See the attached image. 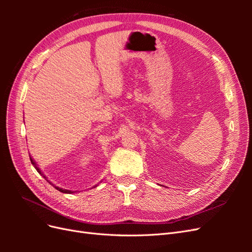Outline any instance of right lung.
<instances>
[{
  "instance_id": "obj_1",
  "label": "right lung",
  "mask_w": 252,
  "mask_h": 252,
  "mask_svg": "<svg viewBox=\"0 0 252 252\" xmlns=\"http://www.w3.org/2000/svg\"><path fill=\"white\" fill-rule=\"evenodd\" d=\"M29 158H30V161H32V165L34 166V168L36 169V171H37V172H39L40 174H42V175H43V177H44L45 179H46V180H47V178H46V177H45V175H44V174L42 173V171L40 170V168H39V167H37V165H36V164H35V162L33 161V158H32V157H30V156H29ZM47 181H48V180H47ZM48 182H49V181H48ZM50 184H51V183H50ZM52 185H53V184H52ZM53 186H55V185H53ZM55 187H56V188H57V189L59 190V191H61V192H63V193H72V192H75V191H71V190H67V189H63V188H60V187H57V186H55ZM94 187H96V185H95Z\"/></svg>"
}]
</instances>
